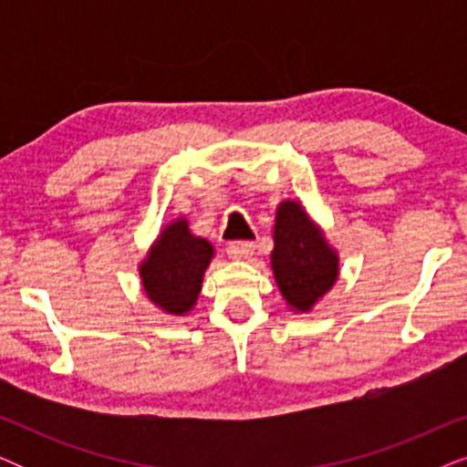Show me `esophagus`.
Listing matches in <instances>:
<instances>
[{
    "label": "esophagus",
    "mask_w": 467,
    "mask_h": 467,
    "mask_svg": "<svg viewBox=\"0 0 467 467\" xmlns=\"http://www.w3.org/2000/svg\"><path fill=\"white\" fill-rule=\"evenodd\" d=\"M254 253V244L253 242H232V244L227 246V254L232 259H238V261H244V259H251Z\"/></svg>",
    "instance_id": "obj_1"
}]
</instances>
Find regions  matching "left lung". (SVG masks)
Wrapping results in <instances>:
<instances>
[{"label": "left lung", "mask_w": 467, "mask_h": 467, "mask_svg": "<svg viewBox=\"0 0 467 467\" xmlns=\"http://www.w3.org/2000/svg\"><path fill=\"white\" fill-rule=\"evenodd\" d=\"M337 265V253L302 203L280 202L274 223L272 270L286 306L297 312H310L336 285L340 274Z\"/></svg>", "instance_id": "8db88e82"}]
</instances>
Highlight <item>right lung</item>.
<instances>
[{"label":"right lung","mask_w":467,"mask_h":467,"mask_svg":"<svg viewBox=\"0 0 467 467\" xmlns=\"http://www.w3.org/2000/svg\"><path fill=\"white\" fill-rule=\"evenodd\" d=\"M213 257V244L191 234L187 219L165 225L140 264L146 297L168 315H187L200 297L203 272Z\"/></svg>","instance_id":"obj_1"}]
</instances>
